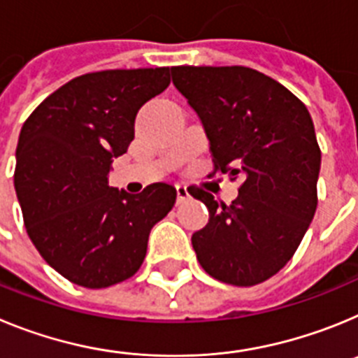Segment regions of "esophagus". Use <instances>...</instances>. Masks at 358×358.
<instances>
[{"mask_svg":"<svg viewBox=\"0 0 358 358\" xmlns=\"http://www.w3.org/2000/svg\"><path fill=\"white\" fill-rule=\"evenodd\" d=\"M176 189H177V202H179V204H181V202H185V201H188L189 192H188V188H186V186L177 185Z\"/></svg>","mask_w":358,"mask_h":358,"instance_id":"1","label":"esophagus"}]
</instances>
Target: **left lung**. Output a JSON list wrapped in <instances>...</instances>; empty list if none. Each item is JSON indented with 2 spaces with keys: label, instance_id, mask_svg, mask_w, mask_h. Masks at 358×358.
Here are the masks:
<instances>
[{
  "label": "left lung",
  "instance_id": "left-lung-1",
  "mask_svg": "<svg viewBox=\"0 0 358 358\" xmlns=\"http://www.w3.org/2000/svg\"><path fill=\"white\" fill-rule=\"evenodd\" d=\"M172 80L201 118L213 173L243 177L229 206L199 189L210 222L192 236L215 280L252 287L285 267L317 208L321 148L305 103L245 66H173Z\"/></svg>",
  "mask_w": 358,
  "mask_h": 358
}]
</instances>
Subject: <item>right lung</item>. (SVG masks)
<instances>
[{"label":"right lung","mask_w":358,"mask_h":358,"mask_svg":"<svg viewBox=\"0 0 358 358\" xmlns=\"http://www.w3.org/2000/svg\"><path fill=\"white\" fill-rule=\"evenodd\" d=\"M170 84V68L85 73L50 94L23 123L14 186L24 227L57 273L106 289L138 273L150 229L176 204L173 186L138 195L107 185L115 157L134 140L145 102Z\"/></svg>","instance_id":"add662e5"}]
</instances>
